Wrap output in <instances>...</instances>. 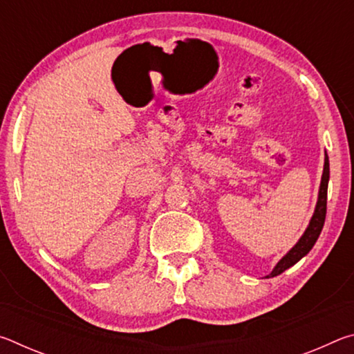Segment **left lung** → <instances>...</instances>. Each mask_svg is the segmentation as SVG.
<instances>
[{
  "label": "left lung",
  "instance_id": "obj_1",
  "mask_svg": "<svg viewBox=\"0 0 354 354\" xmlns=\"http://www.w3.org/2000/svg\"><path fill=\"white\" fill-rule=\"evenodd\" d=\"M328 181H329V160L328 156H325V167H323V175H322V183H320V190H319V200H317L315 212L313 218L309 221L308 230L304 231L301 239L297 242L295 247H293L289 253H287L283 259H281L277 267L273 268V272L268 274L267 278L278 277V274L283 273L287 268L292 267L293 263H297L303 256H306L310 248L314 247V243L319 239L322 227L325 225V217H326V198H328Z\"/></svg>",
  "mask_w": 354,
  "mask_h": 354
}]
</instances>
